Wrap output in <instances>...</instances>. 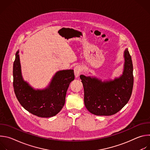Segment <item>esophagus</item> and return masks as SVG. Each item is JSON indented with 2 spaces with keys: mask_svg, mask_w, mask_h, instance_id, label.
<instances>
[{
  "mask_svg": "<svg viewBox=\"0 0 150 150\" xmlns=\"http://www.w3.org/2000/svg\"><path fill=\"white\" fill-rule=\"evenodd\" d=\"M81 71H82V69H81V67L80 66H76L74 68V74H75V78H78L80 74H81Z\"/></svg>",
  "mask_w": 150,
  "mask_h": 150,
  "instance_id": "esophagus-1",
  "label": "esophagus"
}]
</instances>
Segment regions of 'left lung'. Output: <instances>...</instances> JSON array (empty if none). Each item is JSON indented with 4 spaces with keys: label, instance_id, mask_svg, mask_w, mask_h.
<instances>
[{
    "label": "left lung",
    "instance_id": "8db88e82",
    "mask_svg": "<svg viewBox=\"0 0 150 150\" xmlns=\"http://www.w3.org/2000/svg\"><path fill=\"white\" fill-rule=\"evenodd\" d=\"M122 74L114 79L102 81L96 76L81 75L83 86L84 104L95 115L110 116L120 111L129 100L133 88V65L128 49H125Z\"/></svg>",
    "mask_w": 150,
    "mask_h": 150
}]
</instances>
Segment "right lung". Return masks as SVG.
<instances>
[{"mask_svg": "<svg viewBox=\"0 0 150 150\" xmlns=\"http://www.w3.org/2000/svg\"><path fill=\"white\" fill-rule=\"evenodd\" d=\"M13 76L14 92L21 105L31 114L41 117L54 116L61 110L69 84L75 78L72 69L59 71L46 88L35 90L23 78L19 50L13 62Z\"/></svg>", "mask_w": 150, "mask_h": 150, "instance_id": "add662e5", "label": "right lung"}]
</instances>
